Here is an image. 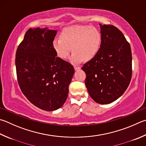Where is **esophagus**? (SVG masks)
Returning <instances> with one entry per match:
<instances>
[{"label": "esophagus", "instance_id": "obj_1", "mask_svg": "<svg viewBox=\"0 0 146 146\" xmlns=\"http://www.w3.org/2000/svg\"><path fill=\"white\" fill-rule=\"evenodd\" d=\"M74 68H75V71H77V70H80V67H79V66H74Z\"/></svg>", "mask_w": 146, "mask_h": 146}]
</instances>
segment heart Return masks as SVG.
Returning <instances> with one entry per match:
<instances>
[{
  "mask_svg": "<svg viewBox=\"0 0 146 146\" xmlns=\"http://www.w3.org/2000/svg\"><path fill=\"white\" fill-rule=\"evenodd\" d=\"M60 38L53 40V48L57 56L65 59L72 50L70 58L73 64L83 59L88 61L96 56L100 49L102 36L96 28L86 25H74L65 28Z\"/></svg>",
  "mask_w": 146,
  "mask_h": 146,
  "instance_id": "obj_1",
  "label": "heart"
}]
</instances>
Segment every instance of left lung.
Masks as SVG:
<instances>
[{"mask_svg":"<svg viewBox=\"0 0 146 146\" xmlns=\"http://www.w3.org/2000/svg\"><path fill=\"white\" fill-rule=\"evenodd\" d=\"M102 41L93 59L82 68L90 96L100 104H108L123 94L132 75L131 47L121 31L100 24Z\"/></svg>","mask_w":146,"mask_h":146,"instance_id":"8db88e82","label":"left lung"}]
</instances>
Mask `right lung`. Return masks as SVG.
Segmentation results:
<instances>
[{"label": "right lung", "instance_id": "1", "mask_svg": "<svg viewBox=\"0 0 146 146\" xmlns=\"http://www.w3.org/2000/svg\"><path fill=\"white\" fill-rule=\"evenodd\" d=\"M56 34L47 28L29 29L16 53L21 91L31 103L46 111L64 105L75 73L70 63L57 57L52 44Z\"/></svg>", "mask_w": 146, "mask_h": 146}]
</instances>
